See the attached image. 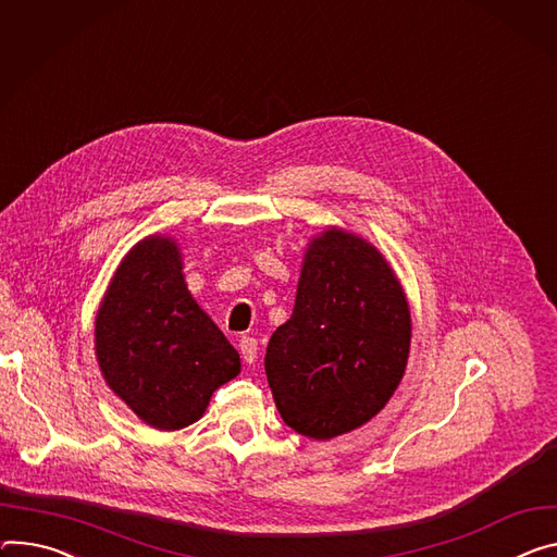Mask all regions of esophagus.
I'll return each mask as SVG.
<instances>
[{"instance_id": "1", "label": "esophagus", "mask_w": 557, "mask_h": 557, "mask_svg": "<svg viewBox=\"0 0 557 557\" xmlns=\"http://www.w3.org/2000/svg\"><path fill=\"white\" fill-rule=\"evenodd\" d=\"M239 352H242V360L246 364H252L258 360V339L256 337H242L239 339Z\"/></svg>"}]
</instances>
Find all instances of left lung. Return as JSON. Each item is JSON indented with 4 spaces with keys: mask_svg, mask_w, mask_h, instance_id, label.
Segmentation results:
<instances>
[{
    "mask_svg": "<svg viewBox=\"0 0 557 557\" xmlns=\"http://www.w3.org/2000/svg\"><path fill=\"white\" fill-rule=\"evenodd\" d=\"M411 346L401 286L380 252L337 228L307 250L295 309L267 346L264 369L282 420L331 440L377 416Z\"/></svg>",
    "mask_w": 557,
    "mask_h": 557,
    "instance_id": "8db88e82",
    "label": "left lung"
}]
</instances>
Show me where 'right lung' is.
<instances>
[{
	"label": "right lung",
	"mask_w": 557,
	"mask_h": 557,
	"mask_svg": "<svg viewBox=\"0 0 557 557\" xmlns=\"http://www.w3.org/2000/svg\"><path fill=\"white\" fill-rule=\"evenodd\" d=\"M99 369L146 424L177 431L205 413L239 356L190 297L177 246L146 237L120 264L95 324Z\"/></svg>",
	"instance_id": "obj_1"
}]
</instances>
